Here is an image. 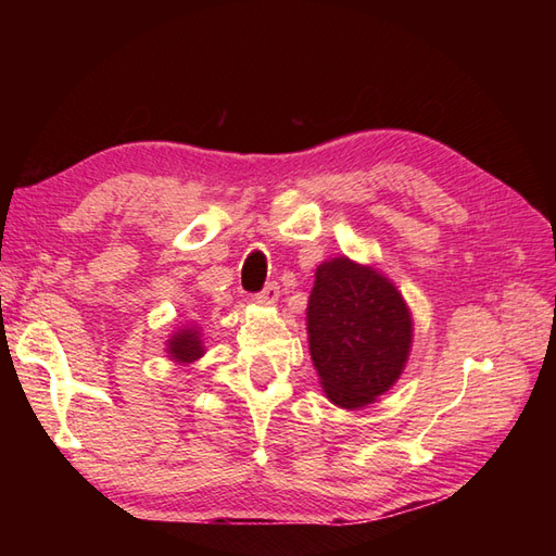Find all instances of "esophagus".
<instances>
[{
    "instance_id": "obj_1",
    "label": "esophagus",
    "mask_w": 556,
    "mask_h": 556,
    "mask_svg": "<svg viewBox=\"0 0 556 556\" xmlns=\"http://www.w3.org/2000/svg\"><path fill=\"white\" fill-rule=\"evenodd\" d=\"M257 303H277L279 301V287H277V281H269V285L257 293Z\"/></svg>"
}]
</instances>
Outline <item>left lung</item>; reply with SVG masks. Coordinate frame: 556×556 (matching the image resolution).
I'll list each match as a JSON object with an SVG mask.
<instances>
[{
    "instance_id": "1",
    "label": "left lung",
    "mask_w": 556,
    "mask_h": 556,
    "mask_svg": "<svg viewBox=\"0 0 556 556\" xmlns=\"http://www.w3.org/2000/svg\"><path fill=\"white\" fill-rule=\"evenodd\" d=\"M308 337L329 401L361 408L399 380L413 325L392 281L349 257H334L315 271Z\"/></svg>"
}]
</instances>
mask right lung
Wrapping results in <instances>:
<instances>
[{"label":"right lung","instance_id":"1","mask_svg":"<svg viewBox=\"0 0 556 556\" xmlns=\"http://www.w3.org/2000/svg\"><path fill=\"white\" fill-rule=\"evenodd\" d=\"M169 353L179 363H193L195 358L203 356L205 349L200 344L198 329H181L179 334H174L169 341Z\"/></svg>","mask_w":556,"mask_h":556}]
</instances>
